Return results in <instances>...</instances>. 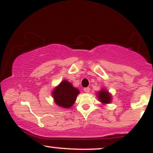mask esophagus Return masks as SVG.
<instances>
[{"label": "esophagus", "mask_w": 153, "mask_h": 153, "mask_svg": "<svg viewBox=\"0 0 153 153\" xmlns=\"http://www.w3.org/2000/svg\"><path fill=\"white\" fill-rule=\"evenodd\" d=\"M83 91H84L85 93H89L90 92V88L89 87H86L83 88Z\"/></svg>", "instance_id": "obj_1"}]
</instances>
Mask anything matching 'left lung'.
<instances>
[{"instance_id":"1","label":"left lung","mask_w":153,"mask_h":153,"mask_svg":"<svg viewBox=\"0 0 153 153\" xmlns=\"http://www.w3.org/2000/svg\"><path fill=\"white\" fill-rule=\"evenodd\" d=\"M97 96L100 102H102L104 104H108L111 102V97L108 94V93L105 90H102L99 93H97Z\"/></svg>"}]
</instances>
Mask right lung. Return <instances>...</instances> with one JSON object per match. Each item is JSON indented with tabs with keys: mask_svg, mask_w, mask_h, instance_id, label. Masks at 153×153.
Here are the masks:
<instances>
[{
	"mask_svg": "<svg viewBox=\"0 0 153 153\" xmlns=\"http://www.w3.org/2000/svg\"><path fill=\"white\" fill-rule=\"evenodd\" d=\"M79 94V90L73 87L72 85L66 80L62 81L53 92L56 104L63 108L71 107Z\"/></svg>",
	"mask_w": 153,
	"mask_h": 153,
	"instance_id": "obj_1",
	"label": "right lung"
}]
</instances>
